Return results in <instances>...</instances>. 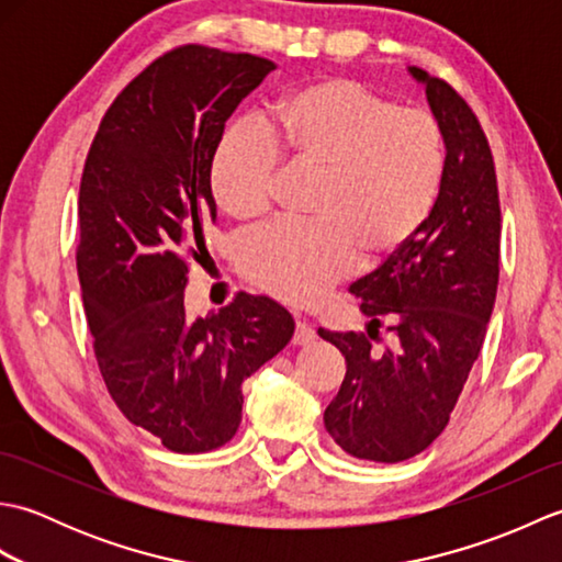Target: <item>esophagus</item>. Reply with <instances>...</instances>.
I'll list each match as a JSON object with an SVG mask.
<instances>
[{
	"label": "esophagus",
	"instance_id": "34e87169",
	"mask_svg": "<svg viewBox=\"0 0 562 562\" xmlns=\"http://www.w3.org/2000/svg\"><path fill=\"white\" fill-rule=\"evenodd\" d=\"M314 338H316V330L312 328V324H308V321H304V318H296L292 342L294 345H306V342H312Z\"/></svg>",
	"mask_w": 562,
	"mask_h": 562
}]
</instances>
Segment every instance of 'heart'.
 Instances as JSON below:
<instances>
[{
	"instance_id": "1",
	"label": "heart",
	"mask_w": 562,
	"mask_h": 562,
	"mask_svg": "<svg viewBox=\"0 0 562 562\" xmlns=\"http://www.w3.org/2000/svg\"><path fill=\"white\" fill-rule=\"evenodd\" d=\"M316 171L308 222H280L244 248V272L284 302L308 304L357 258L374 266L429 217L445 173L432 115L398 109L348 79H321L272 105L266 130L238 125L214 154L212 188L238 222L272 207L280 164Z\"/></svg>"
}]
</instances>
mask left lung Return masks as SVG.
Wrapping results in <instances>:
<instances>
[{
	"label": "left lung",
	"mask_w": 562,
	"mask_h": 562,
	"mask_svg": "<svg viewBox=\"0 0 562 562\" xmlns=\"http://www.w3.org/2000/svg\"><path fill=\"white\" fill-rule=\"evenodd\" d=\"M423 83L445 139L439 195L420 229L381 266L350 284L369 316L367 336L324 330L348 372L324 413L328 435L357 459L398 463L447 427L485 340L499 278V198L491 145L447 81L408 67ZM381 317L394 340L373 348Z\"/></svg>",
	"instance_id": "obj_1"
}]
</instances>
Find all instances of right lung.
I'll use <instances>...</instances> for the list:
<instances>
[{
    "mask_svg": "<svg viewBox=\"0 0 562 562\" xmlns=\"http://www.w3.org/2000/svg\"><path fill=\"white\" fill-rule=\"evenodd\" d=\"M274 69L266 57L183 45L117 93L79 188L77 270L111 398L166 449L226 445L244 381L292 340L294 318L238 292L217 314H186L188 258L217 220L212 159L224 125Z\"/></svg>",
    "mask_w": 562,
    "mask_h": 562,
    "instance_id": "obj_1",
    "label": "right lung"
}]
</instances>
